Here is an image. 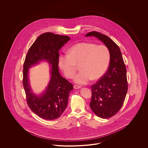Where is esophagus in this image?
<instances>
[{
	"instance_id": "esophagus-1",
	"label": "esophagus",
	"mask_w": 148,
	"mask_h": 148,
	"mask_svg": "<svg viewBox=\"0 0 148 148\" xmlns=\"http://www.w3.org/2000/svg\"><path fill=\"white\" fill-rule=\"evenodd\" d=\"M74 88L75 89H79V88H81V86H80V85H78L75 84L74 85Z\"/></svg>"
}]
</instances>
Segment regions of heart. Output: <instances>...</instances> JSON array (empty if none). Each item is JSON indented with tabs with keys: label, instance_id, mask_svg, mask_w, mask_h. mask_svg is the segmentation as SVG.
<instances>
[{
	"label": "heart",
	"instance_id": "b5f03b06",
	"mask_svg": "<svg viewBox=\"0 0 148 148\" xmlns=\"http://www.w3.org/2000/svg\"><path fill=\"white\" fill-rule=\"evenodd\" d=\"M110 61L109 50L105 45L79 42L71 47L68 54L59 56L58 63L66 77L75 75L79 65L80 71L74 80L81 84L102 77L108 70Z\"/></svg>",
	"mask_w": 148,
	"mask_h": 148
}]
</instances>
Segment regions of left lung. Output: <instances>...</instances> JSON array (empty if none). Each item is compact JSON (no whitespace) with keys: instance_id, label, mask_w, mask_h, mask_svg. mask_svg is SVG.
Masks as SVG:
<instances>
[{"instance_id":"1","label":"left lung","mask_w":148,"mask_h":148,"mask_svg":"<svg viewBox=\"0 0 148 148\" xmlns=\"http://www.w3.org/2000/svg\"><path fill=\"white\" fill-rule=\"evenodd\" d=\"M86 36H94L104 42L110 53L108 69L92 85L90 106L98 117L106 119L118 113L123 105L127 91V70L119 47L108 36L95 31Z\"/></svg>"}]
</instances>
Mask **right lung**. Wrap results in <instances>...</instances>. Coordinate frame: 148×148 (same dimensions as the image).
Masks as SVG:
<instances>
[{
    "label": "right lung",
    "instance_id": "add662e5",
    "mask_svg": "<svg viewBox=\"0 0 148 148\" xmlns=\"http://www.w3.org/2000/svg\"><path fill=\"white\" fill-rule=\"evenodd\" d=\"M66 35L50 32L39 35L30 47L23 65V84L27 103L31 110L45 120H55L63 113L73 85L62 77L59 72V50L70 40ZM42 60H47L52 65L51 79L46 92L38 97L32 92L28 84V69Z\"/></svg>",
    "mask_w": 148,
    "mask_h": 148
}]
</instances>
